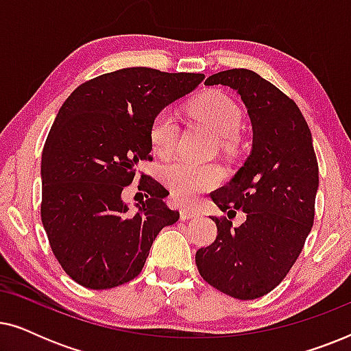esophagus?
<instances>
[{"label": "esophagus", "instance_id": "34e87169", "mask_svg": "<svg viewBox=\"0 0 351 351\" xmlns=\"http://www.w3.org/2000/svg\"><path fill=\"white\" fill-rule=\"evenodd\" d=\"M198 210H195V209H191V208H184L180 210V217H182V220H190V219H195V217H198Z\"/></svg>", "mask_w": 351, "mask_h": 351}]
</instances>
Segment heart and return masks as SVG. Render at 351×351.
<instances>
[{
    "label": "heart",
    "mask_w": 351,
    "mask_h": 351,
    "mask_svg": "<svg viewBox=\"0 0 351 351\" xmlns=\"http://www.w3.org/2000/svg\"><path fill=\"white\" fill-rule=\"evenodd\" d=\"M191 113L213 129L220 137H232L241 126V112L225 94L209 93L191 105ZM150 145L156 156L167 158L174 153L179 138V123L169 108L156 113L150 124ZM161 179L179 201H190L196 195L214 189L222 179V172L214 165H195L190 161H172L162 166Z\"/></svg>",
    "instance_id": "heart-1"
}]
</instances>
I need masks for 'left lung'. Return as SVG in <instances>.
<instances>
[{
    "label": "left lung",
    "instance_id": "8db88e82",
    "mask_svg": "<svg viewBox=\"0 0 351 351\" xmlns=\"http://www.w3.org/2000/svg\"><path fill=\"white\" fill-rule=\"evenodd\" d=\"M206 86H228L252 124V150L228 185L210 193L227 217H213L217 238L196 252L206 282L239 300L268 294L304 249L315 219L318 161L304 114L292 99L256 71H219ZM247 213L233 228L231 214Z\"/></svg>",
    "mask_w": 351,
    "mask_h": 351
}]
</instances>
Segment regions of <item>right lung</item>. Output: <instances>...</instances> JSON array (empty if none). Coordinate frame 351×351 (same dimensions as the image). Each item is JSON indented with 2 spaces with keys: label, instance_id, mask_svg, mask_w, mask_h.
Listing matches in <instances>:
<instances>
[{
  "label": "right lung",
  "instance_id": "right-lung-1",
  "mask_svg": "<svg viewBox=\"0 0 351 351\" xmlns=\"http://www.w3.org/2000/svg\"><path fill=\"white\" fill-rule=\"evenodd\" d=\"M203 73L131 66L86 81L57 113L41 156V220L64 271L88 289H112L142 271L156 234L179 220L160 182L137 213L121 198L141 161L152 160L150 124Z\"/></svg>",
  "mask_w": 351,
  "mask_h": 351
}]
</instances>
